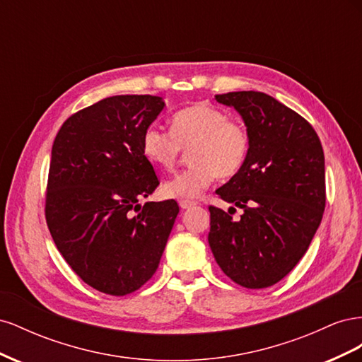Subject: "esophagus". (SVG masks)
<instances>
[{
    "label": "esophagus",
    "mask_w": 362,
    "mask_h": 362,
    "mask_svg": "<svg viewBox=\"0 0 362 362\" xmlns=\"http://www.w3.org/2000/svg\"><path fill=\"white\" fill-rule=\"evenodd\" d=\"M194 205H196L194 201H185V199L180 201V206L182 208V210H187V208H192V206H194Z\"/></svg>",
    "instance_id": "1"
}]
</instances>
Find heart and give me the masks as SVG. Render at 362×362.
<instances>
[{
  "label": "heart",
  "mask_w": 362,
  "mask_h": 362,
  "mask_svg": "<svg viewBox=\"0 0 362 362\" xmlns=\"http://www.w3.org/2000/svg\"><path fill=\"white\" fill-rule=\"evenodd\" d=\"M250 133L242 120L210 104L184 107L172 116L170 131L151 125L141 136L145 157L164 170L178 166L184 151H190L193 166L163 185L168 198L194 199L216 177L233 178L249 156Z\"/></svg>",
  "instance_id": "obj_1"
}]
</instances>
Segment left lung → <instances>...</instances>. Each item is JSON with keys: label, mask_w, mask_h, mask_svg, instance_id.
<instances>
[{"label": "left lung", "mask_w": 362, "mask_h": 362, "mask_svg": "<svg viewBox=\"0 0 362 362\" xmlns=\"http://www.w3.org/2000/svg\"><path fill=\"white\" fill-rule=\"evenodd\" d=\"M242 115L249 156L216 193L242 208L210 210L208 243L218 267L246 288L275 286L298 264L319 228L325 205V156L308 120L262 92L216 95Z\"/></svg>", "instance_id": "8db88e82"}]
</instances>
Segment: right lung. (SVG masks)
Returning <instances> with one entry per match:
<instances>
[{"mask_svg": "<svg viewBox=\"0 0 362 362\" xmlns=\"http://www.w3.org/2000/svg\"><path fill=\"white\" fill-rule=\"evenodd\" d=\"M164 103L117 95L69 116L54 140L45 218L64 261L87 286L125 296L154 276L180 206L139 204L160 184L141 136Z\"/></svg>", "mask_w": 362, "mask_h": 362, "instance_id": "1", "label": "right lung"}]
</instances>
